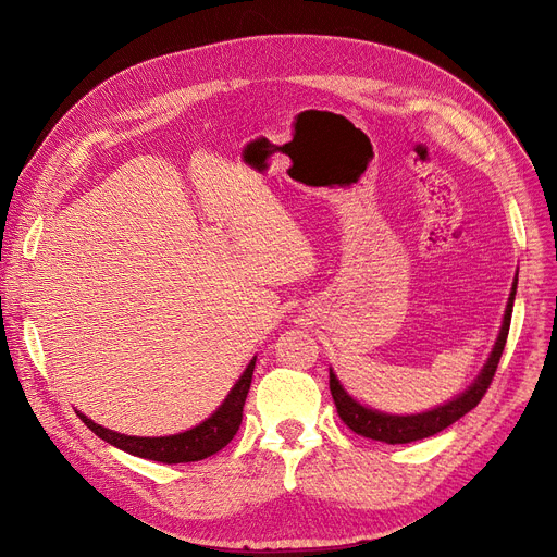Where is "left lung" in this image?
<instances>
[{"label": "left lung", "instance_id": "1", "mask_svg": "<svg viewBox=\"0 0 557 557\" xmlns=\"http://www.w3.org/2000/svg\"><path fill=\"white\" fill-rule=\"evenodd\" d=\"M515 294H517V277L512 282V290H510V298H508V305H506L502 332H499V336H496L492 355L485 361L481 374L474 379V384L467 388L465 393H460L456 399H451L443 406H437V408H431V411H426V413H418V416H388V413H382V411H372V408L361 406L357 399L349 397L345 393V388L341 386L336 374L330 368V391H332V397H334V404H336L338 418L355 433H359L363 437H372V441H379V443H388V445L416 443V441H422V437L435 435V433H441L443 429L451 426L465 413L472 411V408L483 399V395L487 393V388L492 384V376L496 372V366H499V359H502L504 347H506Z\"/></svg>", "mask_w": 557, "mask_h": 557}]
</instances>
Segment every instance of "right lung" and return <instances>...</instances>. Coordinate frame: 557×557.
<instances>
[{"mask_svg":"<svg viewBox=\"0 0 557 557\" xmlns=\"http://www.w3.org/2000/svg\"><path fill=\"white\" fill-rule=\"evenodd\" d=\"M257 357L248 363L244 374L239 376V382L234 384V388L227 393L223 404L216 408V411L200 422L198 426L185 431V433H175V435H162V437H139V435H124L110 429H103L95 424L90 418H85L78 413V418L85 422L87 429H92L101 441L108 445L128 451L133 456L146 458V460H158L166 465L175 462H194L202 460L216 451H221L234 435H237L244 418V404L252 384V370H255Z\"/></svg>","mask_w":557,"mask_h":557,"instance_id":"add662e5","label":"right lung"}]
</instances>
